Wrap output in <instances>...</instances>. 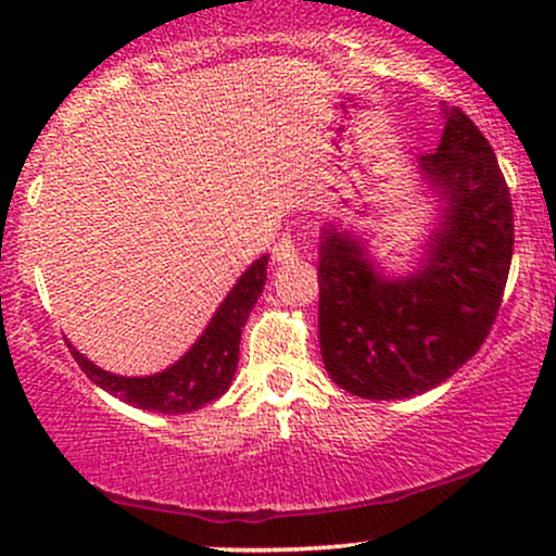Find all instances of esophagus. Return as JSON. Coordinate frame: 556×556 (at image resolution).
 I'll return each instance as SVG.
<instances>
[{"label":"esophagus","mask_w":556,"mask_h":556,"mask_svg":"<svg viewBox=\"0 0 556 556\" xmlns=\"http://www.w3.org/2000/svg\"><path fill=\"white\" fill-rule=\"evenodd\" d=\"M271 258H274V264H279V266L292 264V261H298V258H300V251H298L295 240H292L290 235H282L277 245L271 248Z\"/></svg>","instance_id":"1"}]
</instances>
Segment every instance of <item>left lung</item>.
<instances>
[{"label": "left lung", "instance_id": "left-lung-1", "mask_svg": "<svg viewBox=\"0 0 556 556\" xmlns=\"http://www.w3.org/2000/svg\"><path fill=\"white\" fill-rule=\"evenodd\" d=\"M442 143L418 169L442 203L426 258L405 277L374 269L366 242L331 222L318 245V344L337 387L366 400L429 392L478 353L513 261V201L489 140L444 106Z\"/></svg>", "mask_w": 556, "mask_h": 556}]
</instances>
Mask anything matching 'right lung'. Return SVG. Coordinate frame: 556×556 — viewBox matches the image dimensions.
<instances>
[{"mask_svg": "<svg viewBox=\"0 0 556 556\" xmlns=\"http://www.w3.org/2000/svg\"><path fill=\"white\" fill-rule=\"evenodd\" d=\"M266 264H269V256H261L248 266V271L222 300L193 348L164 371L151 376H117L96 366L67 342L70 353L96 387L127 405L151 413H167V416L198 410L206 402L219 400L232 384V376L238 371L240 334L253 305L264 292Z\"/></svg>", "mask_w": 556, "mask_h": 556, "instance_id": "right-lung-1", "label": "right lung"}]
</instances>
